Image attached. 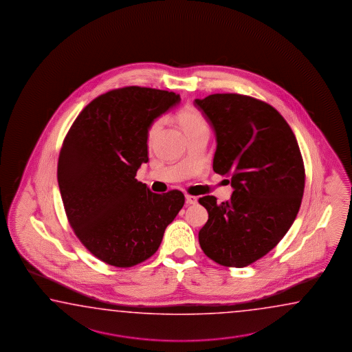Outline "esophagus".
<instances>
[{
	"mask_svg": "<svg viewBox=\"0 0 352 352\" xmlns=\"http://www.w3.org/2000/svg\"><path fill=\"white\" fill-rule=\"evenodd\" d=\"M186 202L187 204H188V205H196V204H197V197H195V196H190V195H187Z\"/></svg>",
	"mask_w": 352,
	"mask_h": 352,
	"instance_id": "1",
	"label": "esophagus"
}]
</instances>
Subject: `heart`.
I'll list each match as a JSON object with an SVG mask.
<instances>
[{"label":"heart","mask_w":352,"mask_h":352,"mask_svg":"<svg viewBox=\"0 0 352 352\" xmlns=\"http://www.w3.org/2000/svg\"><path fill=\"white\" fill-rule=\"evenodd\" d=\"M176 120L179 126L182 127V130L186 132L188 138L197 132L208 130V124H207L204 113L191 106H187L185 109L179 111V113L176 115ZM162 122H164V120L159 118V120L153 121L151 126L148 127V131H147V142L148 144H152L155 141V138H157Z\"/></svg>","instance_id":"heart-1"}]
</instances>
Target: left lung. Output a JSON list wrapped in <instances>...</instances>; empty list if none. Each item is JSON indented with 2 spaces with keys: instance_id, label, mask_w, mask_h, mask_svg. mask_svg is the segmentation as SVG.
<instances>
[{
  "instance_id": "1",
  "label": "left lung",
  "mask_w": 352,
  "mask_h": 352,
  "mask_svg": "<svg viewBox=\"0 0 352 352\" xmlns=\"http://www.w3.org/2000/svg\"><path fill=\"white\" fill-rule=\"evenodd\" d=\"M195 106L216 135L214 171L230 176L234 188L226 202L199 200L208 212L200 246L222 266L245 267L275 248L296 219L305 188L300 147L280 112L254 97L214 94Z\"/></svg>"
}]
</instances>
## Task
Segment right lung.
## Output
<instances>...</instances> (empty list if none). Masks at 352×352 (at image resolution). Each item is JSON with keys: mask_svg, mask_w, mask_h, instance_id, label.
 <instances>
[{"mask_svg": "<svg viewBox=\"0 0 352 352\" xmlns=\"http://www.w3.org/2000/svg\"><path fill=\"white\" fill-rule=\"evenodd\" d=\"M175 92L129 86L96 97L71 126L57 181L71 228L98 260L132 267L159 250L185 204L179 190L153 193L135 179L148 161L147 131L175 104Z\"/></svg>", "mask_w": 352, "mask_h": 352, "instance_id": "obj_1", "label": "right lung"}]
</instances>
